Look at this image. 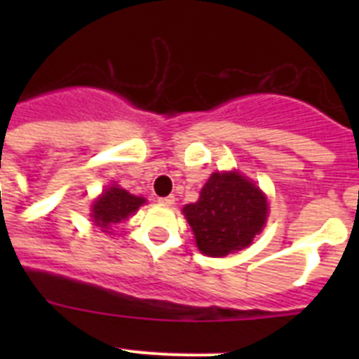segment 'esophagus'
<instances>
[{
    "instance_id": "esophagus-1",
    "label": "esophagus",
    "mask_w": 359,
    "mask_h": 359,
    "mask_svg": "<svg viewBox=\"0 0 359 359\" xmlns=\"http://www.w3.org/2000/svg\"><path fill=\"white\" fill-rule=\"evenodd\" d=\"M174 201H176V198H174V196H165V198L158 199V203H160V205H163V207H170V205H174Z\"/></svg>"
}]
</instances>
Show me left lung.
I'll use <instances>...</instances> for the list:
<instances>
[{"label": "left lung", "instance_id": "left-lung-1", "mask_svg": "<svg viewBox=\"0 0 359 359\" xmlns=\"http://www.w3.org/2000/svg\"><path fill=\"white\" fill-rule=\"evenodd\" d=\"M201 253L223 257L252 243L268 215L259 187L237 172H214L196 203L183 208Z\"/></svg>", "mask_w": 359, "mask_h": 359}]
</instances>
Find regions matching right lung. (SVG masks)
I'll list each match as a JSON object with an SVG mask.
<instances>
[{
	"instance_id": "add662e5",
	"label": "right lung",
	"mask_w": 359,
	"mask_h": 359,
	"mask_svg": "<svg viewBox=\"0 0 359 359\" xmlns=\"http://www.w3.org/2000/svg\"><path fill=\"white\" fill-rule=\"evenodd\" d=\"M145 199L129 194L128 190L120 187H111L93 203V221L98 226L107 228L109 224L120 223L122 219H128L133 212L138 210L144 205Z\"/></svg>"
}]
</instances>
